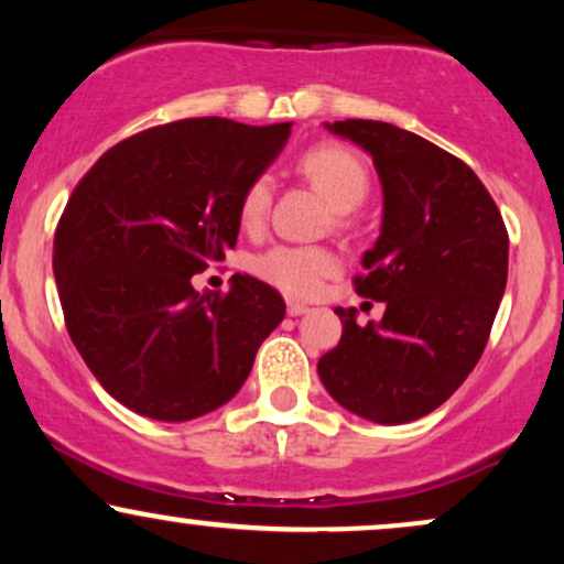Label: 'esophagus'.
Masks as SVG:
<instances>
[{
	"mask_svg": "<svg viewBox=\"0 0 564 564\" xmlns=\"http://www.w3.org/2000/svg\"><path fill=\"white\" fill-rule=\"evenodd\" d=\"M286 310H289V315H291V318H296V315H304V313H307V304H304V302H296V300H289V304H286Z\"/></svg>",
	"mask_w": 564,
	"mask_h": 564,
	"instance_id": "esophagus-1",
	"label": "esophagus"
}]
</instances>
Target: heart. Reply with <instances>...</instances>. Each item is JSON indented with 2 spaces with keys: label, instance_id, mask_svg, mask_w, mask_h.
Listing matches in <instances>:
<instances>
[{
  "label": "heart",
  "instance_id": "heart-1",
  "mask_svg": "<svg viewBox=\"0 0 564 564\" xmlns=\"http://www.w3.org/2000/svg\"><path fill=\"white\" fill-rule=\"evenodd\" d=\"M300 172L326 196L336 212H352L364 204L371 187V174H368L366 161L345 145H315L302 153ZM270 200H273V180L268 174H257L246 185L241 204H238V217H241L243 230H262L268 219ZM257 275L273 283L281 291L294 296H310L321 289L328 275L339 270V257L326 246H294L278 243L262 251L254 262Z\"/></svg>",
  "mask_w": 564,
  "mask_h": 564
}]
</instances>
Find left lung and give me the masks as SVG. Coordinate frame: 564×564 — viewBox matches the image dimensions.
Listing matches in <instances>:
<instances>
[{
	"mask_svg": "<svg viewBox=\"0 0 564 564\" xmlns=\"http://www.w3.org/2000/svg\"><path fill=\"white\" fill-rule=\"evenodd\" d=\"M373 159L384 215L355 291L384 302L381 321L336 307L341 339L318 360L328 394L377 424L416 422L443 405L488 345L507 289L509 236L496 200L462 159L387 124H326Z\"/></svg>",
	"mask_w": 564,
	"mask_h": 564,
	"instance_id": "1",
	"label": "left lung"
}]
</instances>
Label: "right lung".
<instances>
[{"instance_id":"right-lung-1","label":"right lung","mask_w":564,"mask_h":564,"mask_svg":"<svg viewBox=\"0 0 564 564\" xmlns=\"http://www.w3.org/2000/svg\"><path fill=\"white\" fill-rule=\"evenodd\" d=\"M289 134L291 121H172L102 153L70 193L53 249L66 328L129 411L191 422L225 405L286 315L251 275H232L228 294H198L191 278L236 246L246 185Z\"/></svg>"}]
</instances>
